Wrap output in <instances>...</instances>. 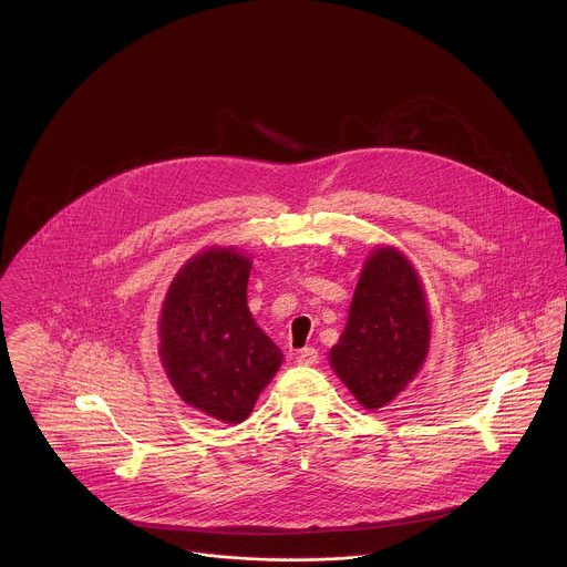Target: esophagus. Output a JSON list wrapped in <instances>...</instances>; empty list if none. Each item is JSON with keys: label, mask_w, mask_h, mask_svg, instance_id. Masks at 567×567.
I'll list each match as a JSON object with an SVG mask.
<instances>
[{"label": "esophagus", "mask_w": 567, "mask_h": 567, "mask_svg": "<svg viewBox=\"0 0 567 567\" xmlns=\"http://www.w3.org/2000/svg\"><path fill=\"white\" fill-rule=\"evenodd\" d=\"M296 359L300 365H315L319 361V354L315 348H302L296 352Z\"/></svg>", "instance_id": "1"}]
</instances>
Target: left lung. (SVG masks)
Masks as SVG:
<instances>
[{
    "instance_id": "8db88e82",
    "label": "left lung",
    "mask_w": 567,
    "mask_h": 567,
    "mask_svg": "<svg viewBox=\"0 0 567 567\" xmlns=\"http://www.w3.org/2000/svg\"><path fill=\"white\" fill-rule=\"evenodd\" d=\"M431 343V315L415 267L395 248L368 256L330 365L370 411L415 378Z\"/></svg>"
}]
</instances>
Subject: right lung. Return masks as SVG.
<instances>
[{
  "mask_svg": "<svg viewBox=\"0 0 567 567\" xmlns=\"http://www.w3.org/2000/svg\"><path fill=\"white\" fill-rule=\"evenodd\" d=\"M250 258L235 248L195 254L161 311V361L193 409L239 424L278 372L282 352L248 309Z\"/></svg>",
  "mask_w": 567,
  "mask_h": 567,
  "instance_id": "1",
  "label": "right lung"
}]
</instances>
